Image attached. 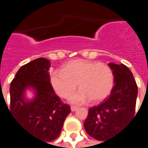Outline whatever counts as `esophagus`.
<instances>
[{
	"mask_svg": "<svg viewBox=\"0 0 148 148\" xmlns=\"http://www.w3.org/2000/svg\"><path fill=\"white\" fill-rule=\"evenodd\" d=\"M71 111H72V112H74V111H76V110H77V107H76V106H71Z\"/></svg>",
	"mask_w": 148,
	"mask_h": 148,
	"instance_id": "esophagus-1",
	"label": "esophagus"
}]
</instances>
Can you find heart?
Listing matches in <instances>:
<instances>
[{"label": "heart", "instance_id": "b5f03b06", "mask_svg": "<svg viewBox=\"0 0 148 148\" xmlns=\"http://www.w3.org/2000/svg\"><path fill=\"white\" fill-rule=\"evenodd\" d=\"M74 105L88 101L97 103L106 99L113 86V74L108 65L85 59H74L64 65L62 71H54L51 84L55 93Z\"/></svg>", "mask_w": 148, "mask_h": 148}]
</instances>
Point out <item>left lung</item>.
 <instances>
[{"label": "left lung", "instance_id": "left-lung-1", "mask_svg": "<svg viewBox=\"0 0 148 148\" xmlns=\"http://www.w3.org/2000/svg\"><path fill=\"white\" fill-rule=\"evenodd\" d=\"M109 66L114 76L111 94L101 105L89 109L84 123L87 133L100 141L109 140L133 118L138 95L136 82L130 70L124 64Z\"/></svg>", "mask_w": 148, "mask_h": 148}]
</instances>
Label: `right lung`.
<instances>
[{
  "label": "right lung",
  "instance_id": "1",
  "mask_svg": "<svg viewBox=\"0 0 148 148\" xmlns=\"http://www.w3.org/2000/svg\"><path fill=\"white\" fill-rule=\"evenodd\" d=\"M51 62L39 58L21 66L10 85V111L18 124L31 135L46 142L61 132L71 107L62 102L50 82ZM34 97L28 99L26 90Z\"/></svg>",
  "mask_w": 148,
  "mask_h": 148
}]
</instances>
